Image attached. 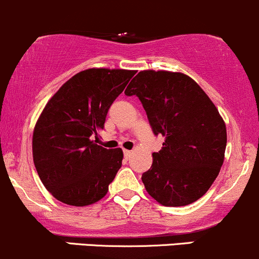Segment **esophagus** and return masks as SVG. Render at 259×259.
<instances>
[{"label":"esophagus","instance_id":"obj_1","mask_svg":"<svg viewBox=\"0 0 259 259\" xmlns=\"http://www.w3.org/2000/svg\"><path fill=\"white\" fill-rule=\"evenodd\" d=\"M123 153L126 158H131V156H132V151H128V149H124Z\"/></svg>","mask_w":259,"mask_h":259}]
</instances>
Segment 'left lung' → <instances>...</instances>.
<instances>
[{
    "instance_id": "obj_1",
    "label": "left lung",
    "mask_w": 259,
    "mask_h": 259,
    "mask_svg": "<svg viewBox=\"0 0 259 259\" xmlns=\"http://www.w3.org/2000/svg\"><path fill=\"white\" fill-rule=\"evenodd\" d=\"M142 102L163 147L142 175L146 191L167 207L201 198L225 161L226 123L214 103L194 79L181 72L141 71L124 91Z\"/></svg>"
}]
</instances>
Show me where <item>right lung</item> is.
<instances>
[{"mask_svg": "<svg viewBox=\"0 0 259 259\" xmlns=\"http://www.w3.org/2000/svg\"><path fill=\"white\" fill-rule=\"evenodd\" d=\"M136 71L89 68L71 77L51 97L32 136V156L47 191L62 203L83 207L107 194L122 166L121 148L98 146L113 101Z\"/></svg>", "mask_w": 259, "mask_h": 259, "instance_id": "right-lung-1", "label": "right lung"}]
</instances>
